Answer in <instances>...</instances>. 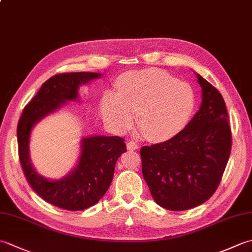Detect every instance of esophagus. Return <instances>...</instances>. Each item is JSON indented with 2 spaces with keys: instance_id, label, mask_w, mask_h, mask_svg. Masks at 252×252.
Wrapping results in <instances>:
<instances>
[{
  "instance_id": "obj_1",
  "label": "esophagus",
  "mask_w": 252,
  "mask_h": 252,
  "mask_svg": "<svg viewBox=\"0 0 252 252\" xmlns=\"http://www.w3.org/2000/svg\"><path fill=\"white\" fill-rule=\"evenodd\" d=\"M126 148L129 149V151H136V149L138 148V145H137V143H135V142L129 141L126 143Z\"/></svg>"
}]
</instances>
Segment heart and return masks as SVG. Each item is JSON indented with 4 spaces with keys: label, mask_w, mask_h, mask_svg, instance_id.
Masks as SVG:
<instances>
[{
    "label": "heart",
    "mask_w": 252,
    "mask_h": 252,
    "mask_svg": "<svg viewBox=\"0 0 252 252\" xmlns=\"http://www.w3.org/2000/svg\"><path fill=\"white\" fill-rule=\"evenodd\" d=\"M117 88L118 93L103 95L100 112L118 133L130 130L138 114L140 129L147 140L167 141L185 129L196 108L190 85L158 69L126 72L118 80Z\"/></svg>",
    "instance_id": "b5f03b06"
}]
</instances>
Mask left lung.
<instances>
[{"label": "left lung", "instance_id": "obj_1", "mask_svg": "<svg viewBox=\"0 0 252 252\" xmlns=\"http://www.w3.org/2000/svg\"><path fill=\"white\" fill-rule=\"evenodd\" d=\"M199 110L170 140L141 148L142 172L160 207L171 211L201 205L217 190L232 149V132L221 93L197 73Z\"/></svg>", "mask_w": 252, "mask_h": 252}]
</instances>
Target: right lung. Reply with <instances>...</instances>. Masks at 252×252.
<instances>
[{"mask_svg": "<svg viewBox=\"0 0 252 252\" xmlns=\"http://www.w3.org/2000/svg\"><path fill=\"white\" fill-rule=\"evenodd\" d=\"M100 76L96 72H69L50 78L25 107L18 121V155L27 181L45 201L69 211L92 207L105 195L114 178L117 160L126 152L125 140L119 136L103 135L83 137L76 168L65 178L51 181L37 174L31 164V130L35 123L67 101L77 100L79 88Z\"/></svg>", "mask_w": 252, "mask_h": 252, "instance_id": "right-lung-1", "label": "right lung"}]
</instances>
